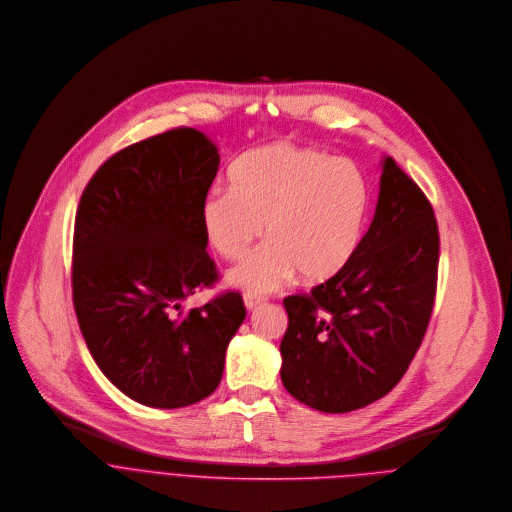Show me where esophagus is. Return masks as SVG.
<instances>
[{
	"instance_id": "1",
	"label": "esophagus",
	"mask_w": 512,
	"mask_h": 512,
	"mask_svg": "<svg viewBox=\"0 0 512 512\" xmlns=\"http://www.w3.org/2000/svg\"><path fill=\"white\" fill-rule=\"evenodd\" d=\"M262 300H264L262 296H256V294H250V292L244 294V304H246L248 311H254L258 304H262Z\"/></svg>"
}]
</instances>
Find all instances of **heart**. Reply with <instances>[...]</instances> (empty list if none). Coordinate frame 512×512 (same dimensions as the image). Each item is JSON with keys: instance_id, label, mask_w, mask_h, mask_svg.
<instances>
[{"instance_id": "b5f03b06", "label": "heart", "mask_w": 512, "mask_h": 512, "mask_svg": "<svg viewBox=\"0 0 512 512\" xmlns=\"http://www.w3.org/2000/svg\"><path fill=\"white\" fill-rule=\"evenodd\" d=\"M226 189L199 206L208 246L226 260L244 258L262 236L268 242L228 272L248 292H270L296 272L325 282L347 268L365 234L371 189L349 159L313 147L272 143L238 157Z\"/></svg>"}]
</instances>
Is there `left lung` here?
<instances>
[{
  "mask_svg": "<svg viewBox=\"0 0 512 512\" xmlns=\"http://www.w3.org/2000/svg\"><path fill=\"white\" fill-rule=\"evenodd\" d=\"M375 218L343 272L284 298L280 377L300 403L345 414L387 395L426 335L440 236L432 203L391 157Z\"/></svg>",
  "mask_w": 512,
  "mask_h": 512,
  "instance_id": "1",
  "label": "left lung"
}]
</instances>
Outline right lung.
Wrapping results in <instances>:
<instances>
[{
	"instance_id": "right-lung-1",
	"label": "right lung",
	"mask_w": 512,
	"mask_h": 512,
	"mask_svg": "<svg viewBox=\"0 0 512 512\" xmlns=\"http://www.w3.org/2000/svg\"><path fill=\"white\" fill-rule=\"evenodd\" d=\"M218 167L206 135L173 129L107 159L78 203L72 298L82 337L117 389L159 410L216 391L246 319L240 292L181 306L218 280L199 226Z\"/></svg>"
}]
</instances>
